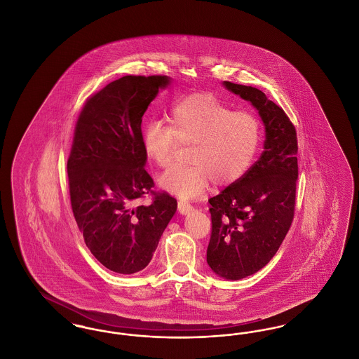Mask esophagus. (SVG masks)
<instances>
[{
  "instance_id": "esophagus-1",
  "label": "esophagus",
  "mask_w": 359,
  "mask_h": 359,
  "mask_svg": "<svg viewBox=\"0 0 359 359\" xmlns=\"http://www.w3.org/2000/svg\"><path fill=\"white\" fill-rule=\"evenodd\" d=\"M177 208H179L180 214H187V212L192 210V205H189L186 201H179L177 202Z\"/></svg>"
}]
</instances>
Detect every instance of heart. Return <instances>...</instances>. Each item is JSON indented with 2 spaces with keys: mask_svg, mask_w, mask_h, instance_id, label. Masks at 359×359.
<instances>
[{
  "mask_svg": "<svg viewBox=\"0 0 359 359\" xmlns=\"http://www.w3.org/2000/svg\"><path fill=\"white\" fill-rule=\"evenodd\" d=\"M168 123L151 121L142 130L147 157L160 168L172 163L180 145H188L187 165L173 167L158 183L182 199L201 195L212 180L237 182L256 157L261 128L256 116L233 109L210 94H192L173 103Z\"/></svg>",
  "mask_w": 359,
  "mask_h": 359,
  "instance_id": "heart-1",
  "label": "heart"
}]
</instances>
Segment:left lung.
I'll use <instances>...</instances> for the list:
<instances>
[{
  "label": "left lung",
  "mask_w": 359,
  "mask_h": 359,
  "mask_svg": "<svg viewBox=\"0 0 359 359\" xmlns=\"http://www.w3.org/2000/svg\"><path fill=\"white\" fill-rule=\"evenodd\" d=\"M252 102L265 125L264 152L237 182L208 199L207 264L223 278L241 280L277 253L294 215L297 136L285 111L256 87L224 82Z\"/></svg>",
  "instance_id": "1"
}]
</instances>
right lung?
Wrapping results in <instances>:
<instances>
[{
	"label": "right lung",
	"mask_w": 359,
	"mask_h": 359,
	"mask_svg": "<svg viewBox=\"0 0 359 359\" xmlns=\"http://www.w3.org/2000/svg\"><path fill=\"white\" fill-rule=\"evenodd\" d=\"M165 75H126L86 100L71 145V207L86 246L104 268L137 273L152 259L158 239L176 212L177 202L154 191L145 171L141 122ZM153 196L149 205L134 207Z\"/></svg>",
	"instance_id": "obj_1"
}]
</instances>
